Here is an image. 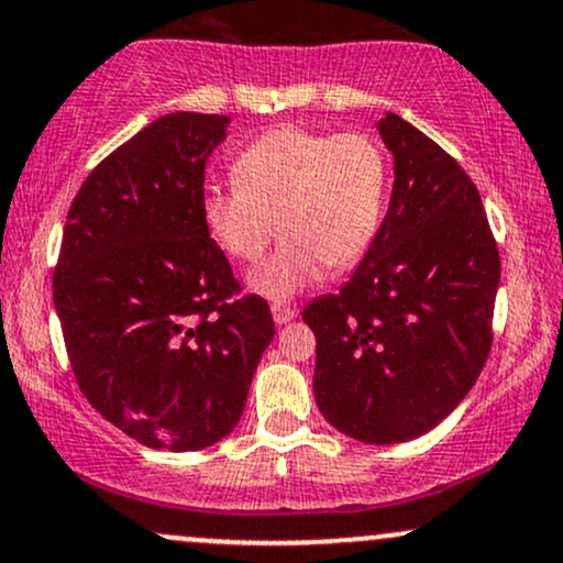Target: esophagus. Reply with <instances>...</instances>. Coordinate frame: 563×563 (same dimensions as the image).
Segmentation results:
<instances>
[{
  "mask_svg": "<svg viewBox=\"0 0 563 563\" xmlns=\"http://www.w3.org/2000/svg\"><path fill=\"white\" fill-rule=\"evenodd\" d=\"M294 318H296V309L283 307V303H273V320L277 325H286V322H290Z\"/></svg>",
  "mask_w": 563,
  "mask_h": 563,
  "instance_id": "obj_1",
  "label": "esophagus"
}]
</instances>
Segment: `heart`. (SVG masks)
Wrapping results in <instances>:
<instances>
[{"mask_svg": "<svg viewBox=\"0 0 563 563\" xmlns=\"http://www.w3.org/2000/svg\"><path fill=\"white\" fill-rule=\"evenodd\" d=\"M235 185H209L200 214L209 235L235 262L256 264L275 235L286 238L251 288L286 301L349 269L367 254L384 222L389 161L365 132L325 134L275 126L232 166Z\"/></svg>", "mask_w": 563, "mask_h": 563, "instance_id": "heart-1", "label": "heart"}]
</instances>
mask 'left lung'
I'll return each instance as SVG.
<instances>
[{
  "instance_id": "obj_1",
  "label": "left lung",
  "mask_w": 563,
  "mask_h": 563,
  "mask_svg": "<svg viewBox=\"0 0 563 563\" xmlns=\"http://www.w3.org/2000/svg\"><path fill=\"white\" fill-rule=\"evenodd\" d=\"M378 134L394 156L389 211L346 286L301 318L318 339L325 421L357 442L397 444L442 423L479 378L500 256L457 161L397 113Z\"/></svg>"
}]
</instances>
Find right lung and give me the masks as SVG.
<instances>
[{"mask_svg":"<svg viewBox=\"0 0 563 563\" xmlns=\"http://www.w3.org/2000/svg\"><path fill=\"white\" fill-rule=\"evenodd\" d=\"M228 124L161 115L95 166L63 228L53 296L70 367L89 405L145 448L228 437L275 335L200 214Z\"/></svg>","mask_w":563,"mask_h":563,"instance_id":"add662e5","label":"right lung"}]
</instances>
